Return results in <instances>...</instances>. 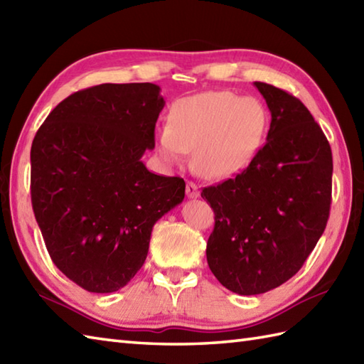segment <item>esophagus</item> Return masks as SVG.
Returning a JSON list of instances; mask_svg holds the SVG:
<instances>
[{
	"mask_svg": "<svg viewBox=\"0 0 364 364\" xmlns=\"http://www.w3.org/2000/svg\"><path fill=\"white\" fill-rule=\"evenodd\" d=\"M186 196L189 198H197L200 196L198 186H197L194 181H188V184H186Z\"/></svg>",
	"mask_w": 364,
	"mask_h": 364,
	"instance_id": "1",
	"label": "esophagus"
}]
</instances>
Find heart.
<instances>
[{
  "label": "heart",
  "instance_id": "b5f03b06",
  "mask_svg": "<svg viewBox=\"0 0 364 364\" xmlns=\"http://www.w3.org/2000/svg\"><path fill=\"white\" fill-rule=\"evenodd\" d=\"M267 128L259 100L228 90L180 98L170 107L167 127L156 131V146L168 164L194 150V167L208 178L228 176L257 154Z\"/></svg>",
  "mask_w": 364,
  "mask_h": 364
}]
</instances>
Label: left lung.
Segmentation results:
<instances>
[{"mask_svg":"<svg viewBox=\"0 0 364 364\" xmlns=\"http://www.w3.org/2000/svg\"><path fill=\"white\" fill-rule=\"evenodd\" d=\"M272 115L267 141L235 178L203 188L214 211L206 259L241 296L288 282L326 230L333 158L326 134L299 98L255 82Z\"/></svg>","mask_w":364,"mask_h":364,"instance_id":"obj_1","label":"left lung"}]
</instances>
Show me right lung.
Returning a JSON list of instances; mask_svg holds the SVG:
<instances>
[{
    "label": "right lung",
    "instance_id": "1",
    "mask_svg": "<svg viewBox=\"0 0 364 364\" xmlns=\"http://www.w3.org/2000/svg\"><path fill=\"white\" fill-rule=\"evenodd\" d=\"M151 82L100 84L63 100L31 146V202L56 267L89 292L119 291L142 267L153 225L184 198L180 176L151 173L164 107Z\"/></svg>",
    "mask_w": 364,
    "mask_h": 364
}]
</instances>
